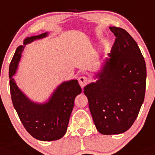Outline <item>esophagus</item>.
Listing matches in <instances>:
<instances>
[{
    "mask_svg": "<svg viewBox=\"0 0 155 155\" xmlns=\"http://www.w3.org/2000/svg\"><path fill=\"white\" fill-rule=\"evenodd\" d=\"M78 80H79V85H80V86L82 87L85 86V85H86L89 82L88 78H87V76H80V77H79Z\"/></svg>",
    "mask_w": 155,
    "mask_h": 155,
    "instance_id": "esophagus-1",
    "label": "esophagus"
}]
</instances>
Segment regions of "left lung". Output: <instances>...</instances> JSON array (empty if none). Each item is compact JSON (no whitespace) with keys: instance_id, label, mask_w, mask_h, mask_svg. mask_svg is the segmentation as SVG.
<instances>
[{"instance_id":"8db88e82","label":"left lung","mask_w":155,"mask_h":155,"mask_svg":"<svg viewBox=\"0 0 155 155\" xmlns=\"http://www.w3.org/2000/svg\"><path fill=\"white\" fill-rule=\"evenodd\" d=\"M115 36L99 79L84 87L96 128L105 135L127 130L138 116L146 86V65L137 42L125 30L109 27Z\"/></svg>"}]
</instances>
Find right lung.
Masks as SVG:
<instances>
[{"mask_svg":"<svg viewBox=\"0 0 155 155\" xmlns=\"http://www.w3.org/2000/svg\"><path fill=\"white\" fill-rule=\"evenodd\" d=\"M47 33L28 37L24 44L45 37ZM25 46L15 50L9 68L10 87L12 104L26 130L41 141H53L64 137L74 107V100L82 92L77 80L63 82L54 92L48 103L37 104L29 101L17 87L12 76L15 74Z\"/></svg>","mask_w":155,"mask_h":155,"instance_id":"add662e5","label":"right lung"}]
</instances>
